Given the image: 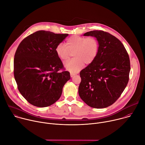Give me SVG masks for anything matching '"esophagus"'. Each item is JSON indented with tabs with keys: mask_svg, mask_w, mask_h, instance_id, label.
<instances>
[{
	"mask_svg": "<svg viewBox=\"0 0 145 145\" xmlns=\"http://www.w3.org/2000/svg\"><path fill=\"white\" fill-rule=\"evenodd\" d=\"M70 74H71V76L72 77L75 75V74H74V73H70Z\"/></svg>",
	"mask_w": 145,
	"mask_h": 145,
	"instance_id": "obj_1",
	"label": "esophagus"
}]
</instances>
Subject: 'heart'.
I'll use <instances>...</instances> for the list:
<instances>
[{
  "instance_id": "1",
  "label": "heart",
  "mask_w": 145,
  "mask_h": 145,
  "mask_svg": "<svg viewBox=\"0 0 145 145\" xmlns=\"http://www.w3.org/2000/svg\"><path fill=\"white\" fill-rule=\"evenodd\" d=\"M99 50V42L94 37L74 35L69 38L65 45L59 44L55 49L58 57L67 61L73 54V59L65 62L64 67L71 72H77L86 65L91 64L97 57Z\"/></svg>"
}]
</instances>
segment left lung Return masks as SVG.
I'll return each instance as SVG.
<instances>
[{
    "instance_id": "8db88e82",
    "label": "left lung",
    "mask_w": 145,
    "mask_h": 145,
    "mask_svg": "<svg viewBox=\"0 0 145 145\" xmlns=\"http://www.w3.org/2000/svg\"><path fill=\"white\" fill-rule=\"evenodd\" d=\"M84 35L96 37L99 50L95 60L80 73L78 94L88 106L106 108L119 99L128 84L129 56L123 44L109 33L93 30Z\"/></svg>"
}]
</instances>
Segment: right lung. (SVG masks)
Here are the masks:
<instances>
[{
    "mask_svg": "<svg viewBox=\"0 0 145 145\" xmlns=\"http://www.w3.org/2000/svg\"><path fill=\"white\" fill-rule=\"evenodd\" d=\"M68 35L39 30L19 45L14 59V78L19 92L31 105L38 107L52 105L71 78L55 51Z\"/></svg>",
    "mask_w": 145,
    "mask_h": 145,
    "instance_id": "1",
    "label": "right lung"
}]
</instances>
